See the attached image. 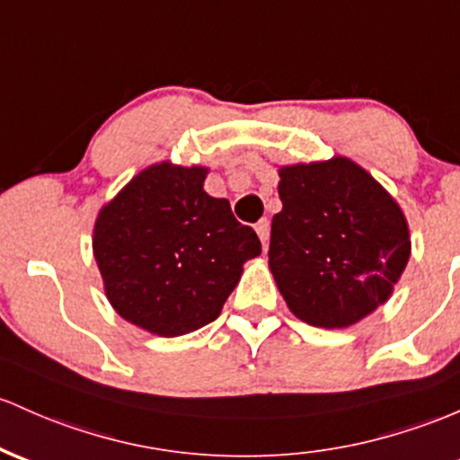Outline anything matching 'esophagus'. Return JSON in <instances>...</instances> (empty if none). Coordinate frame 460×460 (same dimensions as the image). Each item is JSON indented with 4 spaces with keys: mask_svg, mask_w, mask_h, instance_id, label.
Segmentation results:
<instances>
[{
    "mask_svg": "<svg viewBox=\"0 0 460 460\" xmlns=\"http://www.w3.org/2000/svg\"><path fill=\"white\" fill-rule=\"evenodd\" d=\"M255 231H257V235H260L261 244H264V249H266V246H269V238H270V222H269V218H261L260 222H257Z\"/></svg>",
    "mask_w": 460,
    "mask_h": 460,
    "instance_id": "1",
    "label": "esophagus"
}]
</instances>
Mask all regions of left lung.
Instances as JSON below:
<instances>
[{
    "label": "left lung",
    "instance_id": "obj_1",
    "mask_svg": "<svg viewBox=\"0 0 460 460\" xmlns=\"http://www.w3.org/2000/svg\"><path fill=\"white\" fill-rule=\"evenodd\" d=\"M269 264L292 314L341 330L385 304L411 257L400 205L345 156L279 170Z\"/></svg>",
    "mask_w": 460,
    "mask_h": 460
}]
</instances>
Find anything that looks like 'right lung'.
<instances>
[{"instance_id": "add662e5", "label": "right lung", "mask_w": 460, "mask_h": 460, "mask_svg": "<svg viewBox=\"0 0 460 460\" xmlns=\"http://www.w3.org/2000/svg\"><path fill=\"white\" fill-rule=\"evenodd\" d=\"M205 174L153 165L95 222L93 255L111 305L150 334L183 336L218 319L242 264L261 253L229 200L203 190Z\"/></svg>"}]
</instances>
